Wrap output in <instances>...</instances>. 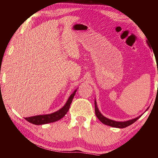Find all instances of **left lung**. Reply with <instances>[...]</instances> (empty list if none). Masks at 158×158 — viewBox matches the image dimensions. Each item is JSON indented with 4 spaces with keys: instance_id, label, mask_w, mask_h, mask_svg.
Listing matches in <instances>:
<instances>
[{
    "instance_id": "left-lung-1",
    "label": "left lung",
    "mask_w": 158,
    "mask_h": 158,
    "mask_svg": "<svg viewBox=\"0 0 158 158\" xmlns=\"http://www.w3.org/2000/svg\"><path fill=\"white\" fill-rule=\"evenodd\" d=\"M147 109H146V110H147ZM95 111L96 116L98 117V118L100 120V121L103 124L109 125V126H111V127H117V128H124V127H126L127 126H129V125L134 123H135L136 121H137V120L141 116H141L135 118L131 119V120H129V121H124V122L113 121V120L109 119V118H107L105 117L102 114L100 113V111H99L98 108V106H97V102H96L95 100Z\"/></svg>"
}]
</instances>
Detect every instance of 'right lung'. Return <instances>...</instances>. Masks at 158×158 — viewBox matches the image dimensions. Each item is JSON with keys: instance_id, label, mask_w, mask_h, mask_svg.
Listing matches in <instances>:
<instances>
[{"instance_id": "1", "label": "right lung", "mask_w": 158, "mask_h": 158, "mask_svg": "<svg viewBox=\"0 0 158 158\" xmlns=\"http://www.w3.org/2000/svg\"><path fill=\"white\" fill-rule=\"evenodd\" d=\"M76 92L77 90H74L73 93V94L69 96L68 101H67V102L65 103V105L58 111L53 112V113L50 114L37 115V116H35L27 117L25 118V119L29 123H33L35 125H44L58 121V120L61 119L63 117L65 116L67 112L68 111L69 106H70V105L72 103V101L73 100V98L74 95H75Z\"/></svg>"}]
</instances>
